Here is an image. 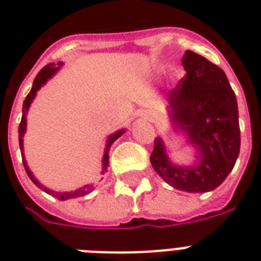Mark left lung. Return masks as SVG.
<instances>
[{
	"instance_id": "obj_1",
	"label": "left lung",
	"mask_w": 261,
	"mask_h": 261,
	"mask_svg": "<svg viewBox=\"0 0 261 261\" xmlns=\"http://www.w3.org/2000/svg\"><path fill=\"white\" fill-rule=\"evenodd\" d=\"M186 75L168 93L174 127L188 135L199 151L195 167H177L168 160L161 138H154L150 163L176 190L207 192L222 184L240 153L239 108L225 71L194 51L182 57Z\"/></svg>"
}]
</instances>
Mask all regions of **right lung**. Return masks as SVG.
<instances>
[{"label":"right lung","instance_id":"obj_1","mask_svg":"<svg viewBox=\"0 0 261 261\" xmlns=\"http://www.w3.org/2000/svg\"><path fill=\"white\" fill-rule=\"evenodd\" d=\"M61 65H62V62L58 63V66H55L54 63H48V65H46V66L43 67L42 70L39 71L38 75L35 77L34 80V85H32V89H31V92L28 94H27L25 100H24V102H22V116H21V122H20V126H18V143H20V150H21V157H22V164H24V168H25V172L27 174H28V177L32 180V182H34L35 186H38L40 190H43L44 192H47V194L53 195L54 198H57L58 200H67V199H74V198H80V196H84V195L89 194L90 191V187H83V188H80V190H75L74 192H55V191H51L48 190V188H46L44 186H42L40 182H39L38 178H35V176L32 174V172L30 171V168L27 167V163L25 160H24V154H22V137H24V133H25V126H27V111H28V108H30L31 106V101L34 100L35 94H36V92H38L40 88H42V85L44 83H46L47 80L50 79L51 75L54 74L55 71L58 70L59 67H61ZM124 131L120 130L118 131V133H115L114 135H111L110 138H108V142H107V147H106V153H104V157H102V167H104V171L107 169V167H108V160H110V154H108V150H110V146L112 145V143L116 141V139L120 137V135L123 134Z\"/></svg>","mask_w":261,"mask_h":261}]
</instances>
